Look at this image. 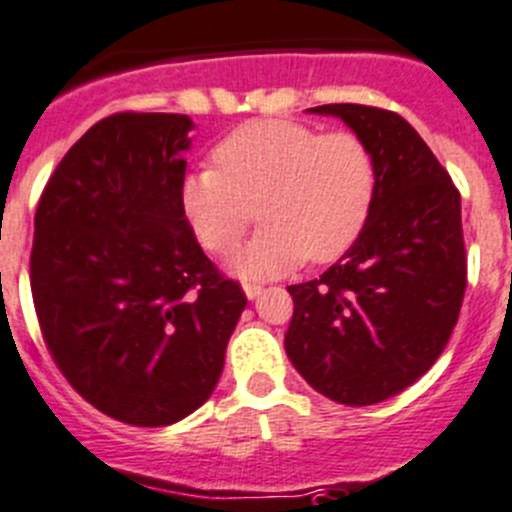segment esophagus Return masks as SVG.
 Returning a JSON list of instances; mask_svg holds the SVG:
<instances>
[{
    "label": "esophagus",
    "mask_w": 512,
    "mask_h": 512,
    "mask_svg": "<svg viewBox=\"0 0 512 512\" xmlns=\"http://www.w3.org/2000/svg\"><path fill=\"white\" fill-rule=\"evenodd\" d=\"M242 290H245V295H247V298H250V300L260 298V293H262L260 285H255V283H245V285H242Z\"/></svg>",
    "instance_id": "1"
}]
</instances>
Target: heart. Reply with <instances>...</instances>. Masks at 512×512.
I'll list each match as a JSON object with an SVG mask.
<instances>
[{
	"label": "heart",
	"instance_id": "heart-1",
	"mask_svg": "<svg viewBox=\"0 0 512 512\" xmlns=\"http://www.w3.org/2000/svg\"><path fill=\"white\" fill-rule=\"evenodd\" d=\"M212 161L214 171L181 176L179 207L209 252L237 245L257 207L265 227L227 260L242 278L283 275L305 257L333 262L364 232L376 169L356 133L265 118L224 136Z\"/></svg>",
	"mask_w": 512,
	"mask_h": 512
}]
</instances>
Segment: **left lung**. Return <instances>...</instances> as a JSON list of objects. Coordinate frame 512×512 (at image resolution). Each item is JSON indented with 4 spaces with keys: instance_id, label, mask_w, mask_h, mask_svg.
<instances>
[{
    "instance_id": "left-lung-1",
    "label": "left lung",
    "mask_w": 512,
    "mask_h": 512,
    "mask_svg": "<svg viewBox=\"0 0 512 512\" xmlns=\"http://www.w3.org/2000/svg\"><path fill=\"white\" fill-rule=\"evenodd\" d=\"M369 146L376 191L364 232L318 280L290 285L285 353L318 394L369 407L396 396L444 351L467 285L460 191L399 113L308 108Z\"/></svg>"
}]
</instances>
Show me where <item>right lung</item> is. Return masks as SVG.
Listing matches in <instances>:
<instances>
[{"label":"right lung","instance_id":"add662e5","mask_svg":"<svg viewBox=\"0 0 512 512\" xmlns=\"http://www.w3.org/2000/svg\"><path fill=\"white\" fill-rule=\"evenodd\" d=\"M191 128L181 113L103 118L35 214L30 285L47 348L85 401L133 427L202 407L247 305L181 214Z\"/></svg>","mask_w":512,"mask_h":512}]
</instances>
